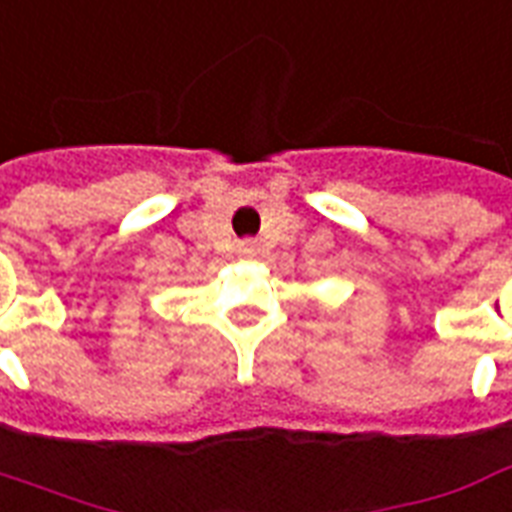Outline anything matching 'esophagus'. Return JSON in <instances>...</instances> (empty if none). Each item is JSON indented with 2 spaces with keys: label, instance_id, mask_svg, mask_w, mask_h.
<instances>
[{
  "label": "esophagus",
  "instance_id": "1",
  "mask_svg": "<svg viewBox=\"0 0 512 512\" xmlns=\"http://www.w3.org/2000/svg\"><path fill=\"white\" fill-rule=\"evenodd\" d=\"M255 252H257V244L252 241V238H246V241H238V255L249 257V255H255Z\"/></svg>",
  "mask_w": 512,
  "mask_h": 512
}]
</instances>
